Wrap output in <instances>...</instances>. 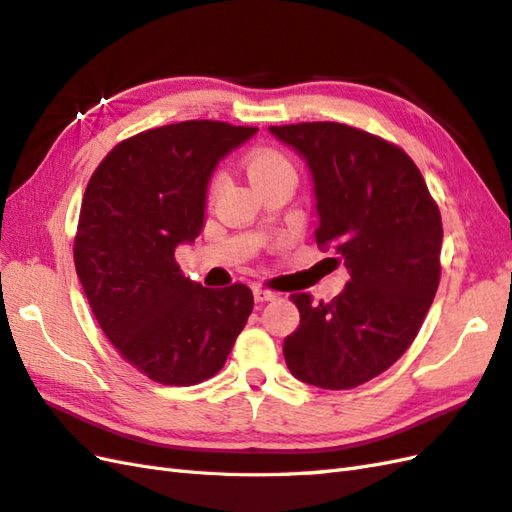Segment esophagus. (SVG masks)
Segmentation results:
<instances>
[{"instance_id": "esophagus-1", "label": "esophagus", "mask_w": 512, "mask_h": 512, "mask_svg": "<svg viewBox=\"0 0 512 512\" xmlns=\"http://www.w3.org/2000/svg\"><path fill=\"white\" fill-rule=\"evenodd\" d=\"M253 296H255L257 303H268V300H274L279 294L277 292H270V290H264V287H255Z\"/></svg>"}]
</instances>
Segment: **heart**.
I'll list each match as a JSON object with an SVG mask.
<instances>
[{
    "instance_id": "obj_1",
    "label": "heart",
    "mask_w": 512,
    "mask_h": 512,
    "mask_svg": "<svg viewBox=\"0 0 512 512\" xmlns=\"http://www.w3.org/2000/svg\"><path fill=\"white\" fill-rule=\"evenodd\" d=\"M246 168V175L248 179L253 181V186H261V183H266L270 179H277V177H294V166L290 164V160L279 151L274 149H255L251 155L246 157L244 162ZM222 188V175H216L209 183V196H216Z\"/></svg>"
}]
</instances>
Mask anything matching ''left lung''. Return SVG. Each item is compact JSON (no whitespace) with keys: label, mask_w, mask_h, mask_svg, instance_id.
Returning a JSON list of instances; mask_svg holds the SVG:
<instances>
[{"label":"left lung","mask_w":512,"mask_h":512,"mask_svg":"<svg viewBox=\"0 0 512 512\" xmlns=\"http://www.w3.org/2000/svg\"><path fill=\"white\" fill-rule=\"evenodd\" d=\"M303 157L316 199V242L350 281L331 303L296 294L287 368L307 385L352 389L396 363L437 294L443 227L419 168L396 144L342 123L268 127Z\"/></svg>","instance_id":"left-lung-1"}]
</instances>
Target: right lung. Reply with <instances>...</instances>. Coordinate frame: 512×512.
Masks as SVG:
<instances>
[{
    "label": "right lung",
    "instance_id": "right-lung-1",
    "mask_svg": "<svg viewBox=\"0 0 512 512\" xmlns=\"http://www.w3.org/2000/svg\"><path fill=\"white\" fill-rule=\"evenodd\" d=\"M257 127L183 121L127 138L84 192L75 270L101 331L138 372L188 387L214 376L253 311V292L183 277L175 248L205 225L207 188L222 157Z\"/></svg>",
    "mask_w": 512,
    "mask_h": 512
}]
</instances>
